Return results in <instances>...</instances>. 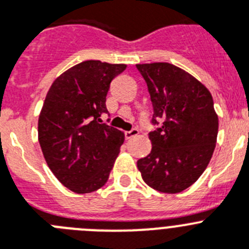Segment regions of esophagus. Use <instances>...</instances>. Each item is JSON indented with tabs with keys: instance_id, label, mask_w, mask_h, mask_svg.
Wrapping results in <instances>:
<instances>
[{
	"instance_id": "esophagus-1",
	"label": "esophagus",
	"mask_w": 249,
	"mask_h": 249,
	"mask_svg": "<svg viewBox=\"0 0 249 249\" xmlns=\"http://www.w3.org/2000/svg\"><path fill=\"white\" fill-rule=\"evenodd\" d=\"M138 134H139V130H138L137 128H134L129 131H125V138H126V139H131V138L137 137Z\"/></svg>"
}]
</instances>
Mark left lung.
Masks as SVG:
<instances>
[{"label":"left lung","instance_id":"obj_1","mask_svg":"<svg viewBox=\"0 0 249 249\" xmlns=\"http://www.w3.org/2000/svg\"><path fill=\"white\" fill-rule=\"evenodd\" d=\"M149 91L152 150L137 162L152 189L177 194L195 183L214 153L219 120L213 96L186 71L170 63L137 64Z\"/></svg>","mask_w":249,"mask_h":249}]
</instances>
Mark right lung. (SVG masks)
<instances>
[{
  "label": "right lung",
  "instance_id": "right-lung-1",
  "mask_svg": "<svg viewBox=\"0 0 249 249\" xmlns=\"http://www.w3.org/2000/svg\"><path fill=\"white\" fill-rule=\"evenodd\" d=\"M126 68L85 60L55 78L37 121V137L50 171L76 194H89L107 182L124 133L101 123L107 112L110 83Z\"/></svg>",
  "mask_w": 249,
  "mask_h": 249
}]
</instances>
